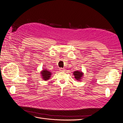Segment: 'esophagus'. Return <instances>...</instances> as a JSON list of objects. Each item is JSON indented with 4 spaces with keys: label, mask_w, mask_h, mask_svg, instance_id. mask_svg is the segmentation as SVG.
Masks as SVG:
<instances>
[{
    "label": "esophagus",
    "mask_w": 123,
    "mask_h": 123,
    "mask_svg": "<svg viewBox=\"0 0 123 123\" xmlns=\"http://www.w3.org/2000/svg\"><path fill=\"white\" fill-rule=\"evenodd\" d=\"M60 71H64L65 69H64V68H60Z\"/></svg>",
    "instance_id": "obj_1"
}]
</instances>
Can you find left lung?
I'll use <instances>...</instances> for the list:
<instances>
[{
    "mask_svg": "<svg viewBox=\"0 0 123 123\" xmlns=\"http://www.w3.org/2000/svg\"><path fill=\"white\" fill-rule=\"evenodd\" d=\"M74 75L75 76V79H76L77 80H80L81 79V77L83 76V73L81 72H80L79 71H76L73 72Z\"/></svg>",
    "mask_w": 123,
    "mask_h": 123,
    "instance_id": "obj_1",
    "label": "left lung"
}]
</instances>
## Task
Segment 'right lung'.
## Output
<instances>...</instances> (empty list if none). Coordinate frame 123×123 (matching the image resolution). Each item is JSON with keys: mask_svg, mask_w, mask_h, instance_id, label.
I'll return each instance as SVG.
<instances>
[{"mask_svg": "<svg viewBox=\"0 0 123 123\" xmlns=\"http://www.w3.org/2000/svg\"><path fill=\"white\" fill-rule=\"evenodd\" d=\"M41 73H42L41 74H42L43 79L45 80H49L51 75V73L50 71H48L47 70H43V71Z\"/></svg>", "mask_w": 123, "mask_h": 123, "instance_id": "add662e5", "label": "right lung"}]
</instances>
